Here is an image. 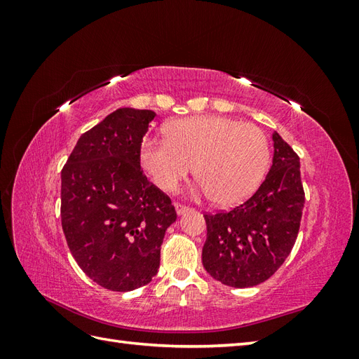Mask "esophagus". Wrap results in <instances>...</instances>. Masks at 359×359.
I'll list each match as a JSON object with an SVG mask.
<instances>
[{"label": "esophagus", "mask_w": 359, "mask_h": 359, "mask_svg": "<svg viewBox=\"0 0 359 359\" xmlns=\"http://www.w3.org/2000/svg\"><path fill=\"white\" fill-rule=\"evenodd\" d=\"M175 210H177V214H178V215H182V214L189 212L191 208H190V206L182 205V203H175Z\"/></svg>", "instance_id": "1"}]
</instances>
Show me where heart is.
I'll list each match as a JSON object with an SVG mask.
<instances>
[{
	"instance_id": "1",
	"label": "heart",
	"mask_w": 359,
	"mask_h": 359,
	"mask_svg": "<svg viewBox=\"0 0 359 359\" xmlns=\"http://www.w3.org/2000/svg\"><path fill=\"white\" fill-rule=\"evenodd\" d=\"M269 140L262 128L236 119L203 115L166 127V139H147L140 161L161 190L173 191L194 168L201 191L224 206L256 191L269 163Z\"/></svg>"
}]
</instances>
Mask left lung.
Segmentation results:
<instances>
[{"label":"left lung","instance_id":"obj_1","mask_svg":"<svg viewBox=\"0 0 359 359\" xmlns=\"http://www.w3.org/2000/svg\"><path fill=\"white\" fill-rule=\"evenodd\" d=\"M274 157L252 198L231 211L205 214L202 264L232 287L264 283L283 265L297 241L304 208L299 157L274 132Z\"/></svg>","mask_w":359,"mask_h":359}]
</instances>
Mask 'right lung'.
I'll return each instance as SVG.
<instances>
[{
    "label": "right lung",
    "mask_w": 359,
    "mask_h": 359,
    "mask_svg": "<svg viewBox=\"0 0 359 359\" xmlns=\"http://www.w3.org/2000/svg\"><path fill=\"white\" fill-rule=\"evenodd\" d=\"M156 114L121 107L85 132L61 170V224L79 268L115 292L148 285L177 212L140 169Z\"/></svg>",
    "instance_id": "right-lung-1"
}]
</instances>
